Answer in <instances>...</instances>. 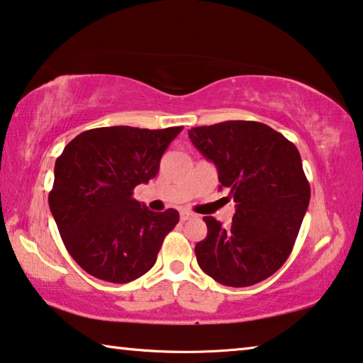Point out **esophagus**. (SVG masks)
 Wrapping results in <instances>:
<instances>
[{"mask_svg":"<svg viewBox=\"0 0 363 363\" xmlns=\"http://www.w3.org/2000/svg\"><path fill=\"white\" fill-rule=\"evenodd\" d=\"M193 217H194V214L189 213V211H182V213H180L182 222H186V220H189V219H193Z\"/></svg>","mask_w":363,"mask_h":363,"instance_id":"obj_1","label":"esophagus"}]
</instances>
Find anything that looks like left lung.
Wrapping results in <instances>:
<instances>
[{
    "mask_svg": "<svg viewBox=\"0 0 363 363\" xmlns=\"http://www.w3.org/2000/svg\"><path fill=\"white\" fill-rule=\"evenodd\" d=\"M237 203L232 224L206 216L194 253L201 269L228 287L264 281L292 253L310 203V183L294 143L259 121H222L188 131Z\"/></svg>",
    "mask_w": 363,
    "mask_h": 363,
    "instance_id": "1",
    "label": "left lung"
}]
</instances>
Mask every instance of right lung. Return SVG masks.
<instances>
[{
    "mask_svg": "<svg viewBox=\"0 0 363 363\" xmlns=\"http://www.w3.org/2000/svg\"><path fill=\"white\" fill-rule=\"evenodd\" d=\"M182 130L94 128L57 159L50 211L68 253L91 276L126 284L154 266L180 214L152 213L133 189L157 175L162 154Z\"/></svg>",
    "mask_w": 363,
    "mask_h": 363,
    "instance_id": "obj_1",
    "label": "right lung"
}]
</instances>
